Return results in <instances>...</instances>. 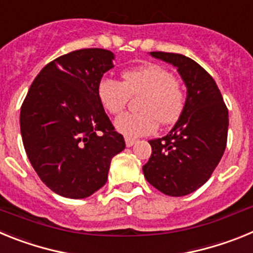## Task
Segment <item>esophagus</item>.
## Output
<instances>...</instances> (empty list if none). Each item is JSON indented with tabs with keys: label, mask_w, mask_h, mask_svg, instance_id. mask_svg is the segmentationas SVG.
<instances>
[{
	"label": "esophagus",
	"mask_w": 253,
	"mask_h": 253,
	"mask_svg": "<svg viewBox=\"0 0 253 253\" xmlns=\"http://www.w3.org/2000/svg\"><path fill=\"white\" fill-rule=\"evenodd\" d=\"M135 143H137V140L133 139V138H125V144H126V147L134 146Z\"/></svg>",
	"instance_id": "1"
}]
</instances>
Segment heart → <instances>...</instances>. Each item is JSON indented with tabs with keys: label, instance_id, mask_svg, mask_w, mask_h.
Returning <instances> with one entry per match:
<instances>
[{
	"label": "heart",
	"instance_id": "obj_1",
	"mask_svg": "<svg viewBox=\"0 0 253 253\" xmlns=\"http://www.w3.org/2000/svg\"><path fill=\"white\" fill-rule=\"evenodd\" d=\"M124 81L102 78L97 87L99 100L105 110L118 115L125 109L130 96L143 95L139 113H126L115 120L116 130L129 138L152 133L158 122L175 123L184 111L186 93L171 71L160 64H144L123 73Z\"/></svg>",
	"mask_w": 253,
	"mask_h": 253
}]
</instances>
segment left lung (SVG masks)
<instances>
[{
	"mask_svg": "<svg viewBox=\"0 0 253 253\" xmlns=\"http://www.w3.org/2000/svg\"><path fill=\"white\" fill-rule=\"evenodd\" d=\"M151 55L177 67L187 96L172 130L149 140L152 154L143 173L165 195L184 196L203 186L218 166L227 146L228 109L213 77L195 60L165 51Z\"/></svg>",
	"mask_w": 253,
	"mask_h": 253,
	"instance_id": "obj_1",
	"label": "left lung"
}]
</instances>
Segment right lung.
I'll list each match as a JSON object with an SVG mask.
<instances>
[{
    "label": "right lung",
    "instance_id": "add662e5",
    "mask_svg": "<svg viewBox=\"0 0 253 253\" xmlns=\"http://www.w3.org/2000/svg\"><path fill=\"white\" fill-rule=\"evenodd\" d=\"M113 59L101 48L60 55L40 71L21 105L20 129L31 166L64 198L84 199L101 189L111 160L125 148L97 95Z\"/></svg>",
    "mask_w": 253,
    "mask_h": 253
}]
</instances>
